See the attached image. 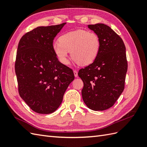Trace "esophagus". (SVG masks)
<instances>
[{
    "label": "esophagus",
    "mask_w": 147,
    "mask_h": 147,
    "mask_svg": "<svg viewBox=\"0 0 147 147\" xmlns=\"http://www.w3.org/2000/svg\"><path fill=\"white\" fill-rule=\"evenodd\" d=\"M74 74L75 77H78V72L76 70H74Z\"/></svg>",
    "instance_id": "1"
}]
</instances>
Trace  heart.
Masks as SVG:
<instances>
[{"label":"heart","mask_w":147,"mask_h":147,"mask_svg":"<svg viewBox=\"0 0 147 147\" xmlns=\"http://www.w3.org/2000/svg\"><path fill=\"white\" fill-rule=\"evenodd\" d=\"M59 40L53 42V50L64 65L69 64V52L80 64L87 65L95 61L100 51V38L91 31L80 29L67 32L61 35Z\"/></svg>","instance_id":"heart-1"}]
</instances>
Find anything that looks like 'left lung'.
<instances>
[{
    "label": "left lung",
    "instance_id": "8db88e82",
    "mask_svg": "<svg viewBox=\"0 0 147 147\" xmlns=\"http://www.w3.org/2000/svg\"><path fill=\"white\" fill-rule=\"evenodd\" d=\"M97 34L100 48L95 61L78 71L83 82V100L95 111L108 109L114 105L124 88L127 70L126 47L122 38L104 24L88 25Z\"/></svg>",
    "mask_w": 147,
    "mask_h": 147
}]
</instances>
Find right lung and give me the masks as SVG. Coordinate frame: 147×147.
I'll list each match as a JSON object with an SVG mask.
<instances>
[{"label":"right lung","mask_w":147,"mask_h":147,"mask_svg":"<svg viewBox=\"0 0 147 147\" xmlns=\"http://www.w3.org/2000/svg\"><path fill=\"white\" fill-rule=\"evenodd\" d=\"M66 24L40 26L20 39L15 65L20 97L34 112H54L61 105L73 70L58 61L53 40Z\"/></svg>","instance_id":"obj_1"}]
</instances>
